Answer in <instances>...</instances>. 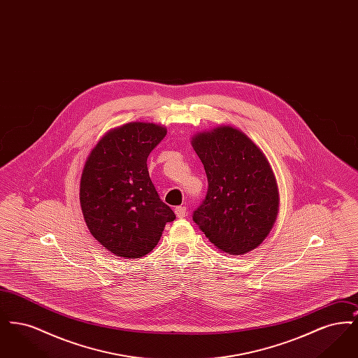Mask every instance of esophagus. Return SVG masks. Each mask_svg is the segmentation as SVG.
I'll use <instances>...</instances> for the list:
<instances>
[{
  "instance_id": "1",
  "label": "esophagus",
  "mask_w": 358,
  "mask_h": 358,
  "mask_svg": "<svg viewBox=\"0 0 358 358\" xmlns=\"http://www.w3.org/2000/svg\"><path fill=\"white\" fill-rule=\"evenodd\" d=\"M174 212H176V215H177L178 219H184L187 213V206H177V208L174 209Z\"/></svg>"
}]
</instances>
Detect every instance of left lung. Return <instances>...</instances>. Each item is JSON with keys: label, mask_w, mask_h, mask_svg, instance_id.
Segmentation results:
<instances>
[{"label": "left lung", "mask_w": 358, "mask_h": 358, "mask_svg": "<svg viewBox=\"0 0 358 358\" xmlns=\"http://www.w3.org/2000/svg\"><path fill=\"white\" fill-rule=\"evenodd\" d=\"M204 165L208 192L193 222L222 252L245 255L273 229L279 190L267 157L251 138L229 124L192 136Z\"/></svg>", "instance_id": "obj_1"}]
</instances>
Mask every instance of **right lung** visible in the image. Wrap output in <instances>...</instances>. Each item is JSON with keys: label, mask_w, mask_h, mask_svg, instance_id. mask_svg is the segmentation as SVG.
<instances>
[{"label": "right lung", "mask_w": 358, "mask_h": 358, "mask_svg": "<svg viewBox=\"0 0 358 358\" xmlns=\"http://www.w3.org/2000/svg\"><path fill=\"white\" fill-rule=\"evenodd\" d=\"M166 127L130 122L111 129L85 159L80 206L87 228L106 250L124 259L148 255L174 212L161 201L148 171V157Z\"/></svg>", "instance_id": "1"}]
</instances>
